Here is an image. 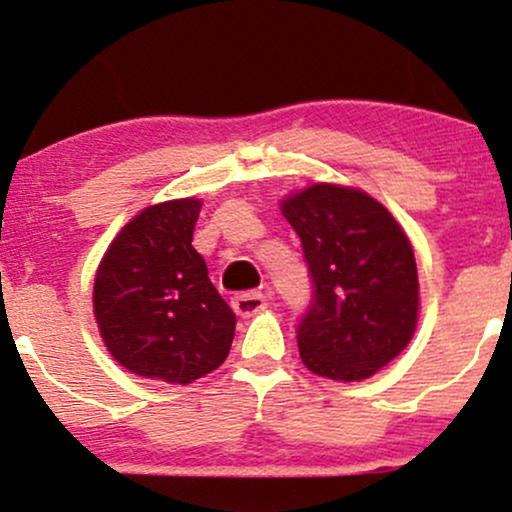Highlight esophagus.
I'll return each instance as SVG.
<instances>
[{
  "instance_id": "1",
  "label": "esophagus",
  "mask_w": 512,
  "mask_h": 512,
  "mask_svg": "<svg viewBox=\"0 0 512 512\" xmlns=\"http://www.w3.org/2000/svg\"><path fill=\"white\" fill-rule=\"evenodd\" d=\"M230 306H233V311L242 319H247V316H255L257 311H262L267 306V297L262 292H247V294H238V297H233L230 301Z\"/></svg>"
}]
</instances>
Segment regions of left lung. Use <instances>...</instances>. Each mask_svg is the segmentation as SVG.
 Wrapping results in <instances>:
<instances>
[{
	"label": "left lung",
	"instance_id": "left-lung-1",
	"mask_svg": "<svg viewBox=\"0 0 512 512\" xmlns=\"http://www.w3.org/2000/svg\"><path fill=\"white\" fill-rule=\"evenodd\" d=\"M304 247L314 301L297 328L299 355L321 378L355 383L405 351L419 319L410 238L360 188L314 184L282 201Z\"/></svg>",
	"mask_w": 512,
	"mask_h": 512
}]
</instances>
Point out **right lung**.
<instances>
[{
    "label": "right lung",
    "mask_w": 512,
    "mask_h": 512,
    "mask_svg": "<svg viewBox=\"0 0 512 512\" xmlns=\"http://www.w3.org/2000/svg\"><path fill=\"white\" fill-rule=\"evenodd\" d=\"M201 206L198 198L147 206L98 265L93 311L100 336L139 378L188 385L230 353L235 314L191 245Z\"/></svg>",
    "instance_id": "add662e5"
}]
</instances>
